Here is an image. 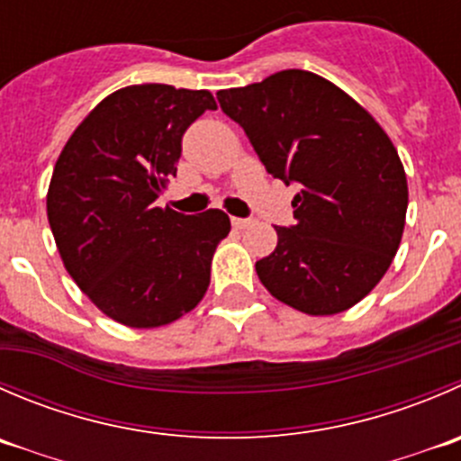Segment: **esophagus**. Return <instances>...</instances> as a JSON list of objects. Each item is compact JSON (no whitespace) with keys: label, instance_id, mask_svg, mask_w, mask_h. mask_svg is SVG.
Listing matches in <instances>:
<instances>
[{"label":"esophagus","instance_id":"1","mask_svg":"<svg viewBox=\"0 0 461 461\" xmlns=\"http://www.w3.org/2000/svg\"><path fill=\"white\" fill-rule=\"evenodd\" d=\"M231 225H234V230H245V227L252 225V221H248V218H231Z\"/></svg>","mask_w":461,"mask_h":461}]
</instances>
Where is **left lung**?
Listing matches in <instances>:
<instances>
[{"label":"left lung","mask_w":461,"mask_h":461,"mask_svg":"<svg viewBox=\"0 0 461 461\" xmlns=\"http://www.w3.org/2000/svg\"><path fill=\"white\" fill-rule=\"evenodd\" d=\"M222 112L267 173L299 185L294 225L257 261L267 293L306 315H335L367 297L401 245L408 180L381 123L330 80L285 69L221 89Z\"/></svg>","instance_id":"8db88e82"}]
</instances>
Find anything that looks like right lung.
<instances>
[{
	"label": "right lung",
	"instance_id": "add662e5",
	"mask_svg": "<svg viewBox=\"0 0 461 461\" xmlns=\"http://www.w3.org/2000/svg\"><path fill=\"white\" fill-rule=\"evenodd\" d=\"M204 110L207 89L146 83L103 98L71 132L53 167L47 218L71 279L119 324L158 329L204 297L230 216H185L155 207L177 173L182 135Z\"/></svg>",
	"mask_w": 461,
	"mask_h": 461
}]
</instances>
